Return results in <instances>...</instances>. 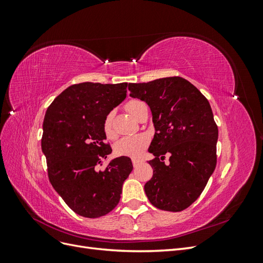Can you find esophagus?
I'll return each mask as SVG.
<instances>
[{"mask_svg":"<svg viewBox=\"0 0 263 263\" xmlns=\"http://www.w3.org/2000/svg\"><path fill=\"white\" fill-rule=\"evenodd\" d=\"M133 165L134 166H137V165H139L140 163H141V160H139V159H133Z\"/></svg>","mask_w":263,"mask_h":263,"instance_id":"obj_1","label":"esophagus"}]
</instances>
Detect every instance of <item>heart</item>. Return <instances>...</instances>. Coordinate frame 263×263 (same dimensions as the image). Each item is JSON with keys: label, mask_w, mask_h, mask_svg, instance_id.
<instances>
[{"label": "heart", "mask_w": 263, "mask_h": 263, "mask_svg": "<svg viewBox=\"0 0 263 263\" xmlns=\"http://www.w3.org/2000/svg\"><path fill=\"white\" fill-rule=\"evenodd\" d=\"M145 106V103L138 100H132L126 104V109L133 117L138 118L141 108ZM112 113H109L105 116L104 122H103V130H104L105 136L108 139H114L116 137V133L113 128L112 123ZM149 145V137L145 134L135 135V136H127L118 140L114 150L118 156H127V157H139L144 150Z\"/></svg>", "instance_id": "1"}]
</instances>
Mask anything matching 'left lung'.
Instances as JSON below:
<instances>
[{"mask_svg": "<svg viewBox=\"0 0 263 263\" xmlns=\"http://www.w3.org/2000/svg\"><path fill=\"white\" fill-rule=\"evenodd\" d=\"M130 97L146 102L153 114L155 136L148 151L154 176L145 184L157 209L180 212L197 200L216 166L218 128L209 101L180 77L148 83H129ZM170 156V163L163 161Z\"/></svg>", "mask_w": 263, "mask_h": 263, "instance_id": "left-lung-1", "label": "left lung"}]
</instances>
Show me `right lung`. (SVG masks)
<instances>
[{
  "label": "right lung",
  "mask_w": 263,
  "mask_h": 263,
  "mask_svg": "<svg viewBox=\"0 0 263 263\" xmlns=\"http://www.w3.org/2000/svg\"><path fill=\"white\" fill-rule=\"evenodd\" d=\"M127 83L73 84L53 100L43 124L42 150L51 185L74 213L104 216L121 200L124 181L133 170L128 157L114 158L104 171L95 165L107 158L103 122L126 98Z\"/></svg>",
  "instance_id": "obj_1"
}]
</instances>
